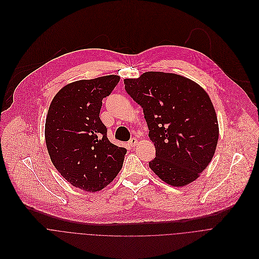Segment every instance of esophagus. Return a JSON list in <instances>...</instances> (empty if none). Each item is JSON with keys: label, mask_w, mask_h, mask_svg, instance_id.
<instances>
[{"label": "esophagus", "mask_w": 259, "mask_h": 259, "mask_svg": "<svg viewBox=\"0 0 259 259\" xmlns=\"http://www.w3.org/2000/svg\"><path fill=\"white\" fill-rule=\"evenodd\" d=\"M137 143H138V140H137L136 138H132V139L128 141V145H130L131 147H135V146L137 145Z\"/></svg>", "instance_id": "esophagus-1"}]
</instances>
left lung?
<instances>
[{"label":"left lung","mask_w":259,"mask_h":259,"mask_svg":"<svg viewBox=\"0 0 259 259\" xmlns=\"http://www.w3.org/2000/svg\"><path fill=\"white\" fill-rule=\"evenodd\" d=\"M124 89L143 108L156 157L150 168L175 187L195 181L210 163L219 123L209 96L193 80L149 71L124 79Z\"/></svg>","instance_id":"8db88e82"}]
</instances>
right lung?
Masks as SVG:
<instances>
[{"instance_id": "add662e5", "label": "right lung", "mask_w": 259, "mask_h": 259, "mask_svg": "<svg viewBox=\"0 0 259 259\" xmlns=\"http://www.w3.org/2000/svg\"><path fill=\"white\" fill-rule=\"evenodd\" d=\"M119 80L112 74L69 83L49 107L45 137L52 163L68 183L83 191L105 188L123 164L126 149L108 140L99 116L102 100Z\"/></svg>"}]
</instances>
